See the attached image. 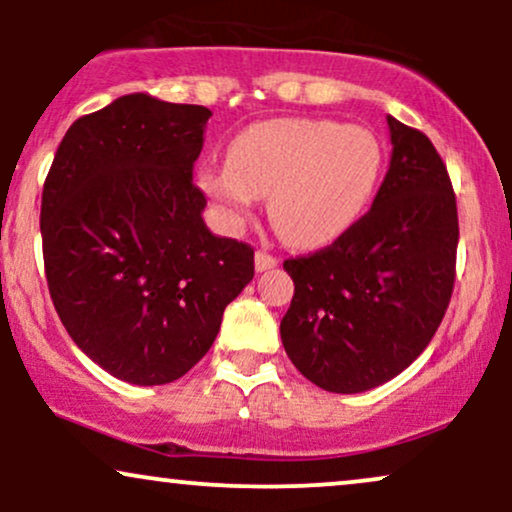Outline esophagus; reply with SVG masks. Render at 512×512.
I'll use <instances>...</instances> for the list:
<instances>
[{
    "label": "esophagus",
    "instance_id": "34e87169",
    "mask_svg": "<svg viewBox=\"0 0 512 512\" xmlns=\"http://www.w3.org/2000/svg\"><path fill=\"white\" fill-rule=\"evenodd\" d=\"M276 264H279V260H276L274 255H269L267 250H257V252H255V267H257V272H264V269H272V267H276Z\"/></svg>",
    "mask_w": 512,
    "mask_h": 512
}]
</instances>
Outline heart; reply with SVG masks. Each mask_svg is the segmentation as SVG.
<instances>
[{
    "mask_svg": "<svg viewBox=\"0 0 512 512\" xmlns=\"http://www.w3.org/2000/svg\"><path fill=\"white\" fill-rule=\"evenodd\" d=\"M380 166L383 151L368 129L281 117L240 132L226 168L202 166L199 185L233 221L269 197L274 231L296 248H317L361 216Z\"/></svg>",
    "mask_w": 512,
    "mask_h": 512,
    "instance_id": "obj_1",
    "label": "heart"
}]
</instances>
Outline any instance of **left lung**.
Here are the masks:
<instances>
[{"label": "left lung", "mask_w": 512, "mask_h": 512, "mask_svg": "<svg viewBox=\"0 0 512 512\" xmlns=\"http://www.w3.org/2000/svg\"><path fill=\"white\" fill-rule=\"evenodd\" d=\"M392 161L361 219L327 248L289 257L286 354L327 392H363L402 373L443 322L455 289V190L419 129L387 117Z\"/></svg>", "instance_id": "obj_1"}]
</instances>
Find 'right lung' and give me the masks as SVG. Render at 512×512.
I'll return each instance as SVG.
<instances>
[{
	"instance_id": "obj_1",
	"label": "right lung",
	"mask_w": 512,
	"mask_h": 512,
	"mask_svg": "<svg viewBox=\"0 0 512 512\" xmlns=\"http://www.w3.org/2000/svg\"><path fill=\"white\" fill-rule=\"evenodd\" d=\"M209 115L122 96L67 129L45 178L50 298L76 346L127 383L182 378L255 276V250L202 219L192 170Z\"/></svg>"
}]
</instances>
